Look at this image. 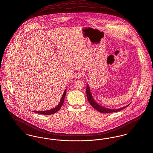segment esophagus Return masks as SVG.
<instances>
[{"label":"esophagus","instance_id":"obj_1","mask_svg":"<svg viewBox=\"0 0 153 153\" xmlns=\"http://www.w3.org/2000/svg\"><path fill=\"white\" fill-rule=\"evenodd\" d=\"M83 76V73L82 72H77L74 74V77L76 79H79Z\"/></svg>","mask_w":153,"mask_h":153}]
</instances>
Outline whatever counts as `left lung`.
I'll list each match as a JSON object with an SVG mask.
<instances>
[{
    "label": "left lung",
    "mask_w": 153,
    "mask_h": 153,
    "mask_svg": "<svg viewBox=\"0 0 153 153\" xmlns=\"http://www.w3.org/2000/svg\"><path fill=\"white\" fill-rule=\"evenodd\" d=\"M86 95H87L88 101L89 102L90 104L93 106V108L101 113H111V112H118V111H120L121 110H122L123 109L126 108L127 106H128L130 105V103H129L128 105L125 106L121 108H119V109H109V108H107L104 106H102V105H99L98 103H97L94 100V98L92 96V93L91 92L90 88H89V86L88 84L87 85V87H86Z\"/></svg>",
    "instance_id": "1"
}]
</instances>
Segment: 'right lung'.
I'll use <instances>...</instances> for the list:
<instances>
[{
    "mask_svg": "<svg viewBox=\"0 0 153 153\" xmlns=\"http://www.w3.org/2000/svg\"><path fill=\"white\" fill-rule=\"evenodd\" d=\"M65 94H66V89H65L64 92L63 93L62 96H61V100L60 102H59V103L58 104V105L57 106H56L54 108H53L51 109L50 110H47V111H33L34 112L38 113V114H42V115H51L53 114L56 113L57 112H58L60 108H61L62 105H63L64 103V98L65 97Z\"/></svg>",
    "mask_w": 153,
    "mask_h": 153,
    "instance_id": "right-lung-1",
    "label": "right lung"
}]
</instances>
